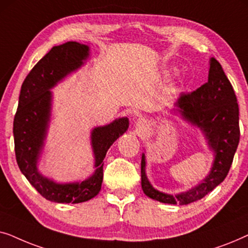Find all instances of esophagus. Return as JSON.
I'll return each mask as SVG.
<instances>
[{
  "instance_id": "obj_1",
  "label": "esophagus",
  "mask_w": 248,
  "mask_h": 248,
  "mask_svg": "<svg viewBox=\"0 0 248 248\" xmlns=\"http://www.w3.org/2000/svg\"><path fill=\"white\" fill-rule=\"evenodd\" d=\"M148 122L144 118H139L137 121V128L139 130V132H143L148 128Z\"/></svg>"
}]
</instances>
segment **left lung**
Instances as JSON below:
<instances>
[{
	"mask_svg": "<svg viewBox=\"0 0 248 248\" xmlns=\"http://www.w3.org/2000/svg\"><path fill=\"white\" fill-rule=\"evenodd\" d=\"M175 106L183 118L201 128L215 152L210 174L187 192L170 195L152 187L145 175V155L141 159V185L150 199L168 204L185 205L209 194L223 182L232 167L239 143V108L233 88L215 57L210 60L208 82L191 93H181Z\"/></svg>",
	"mask_w": 248,
	"mask_h": 248,
	"instance_id": "obj_1",
	"label": "left lung"
}]
</instances>
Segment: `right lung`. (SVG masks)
<instances>
[{
	"label": "right lung",
	"instance_id": "right-lung-1",
	"mask_svg": "<svg viewBox=\"0 0 248 248\" xmlns=\"http://www.w3.org/2000/svg\"><path fill=\"white\" fill-rule=\"evenodd\" d=\"M89 56V47L77 42L54 46L30 71L23 81L19 105L13 121L16 159L30 184L46 200L57 203H81L99 193L103 183L104 158L110 145L128 127V118L122 117L91 132L94 155L93 175L83 182L59 184L39 174L38 159L44 147L52 106L49 89L77 70Z\"/></svg>",
	"mask_w": 248,
	"mask_h": 248
}]
</instances>
